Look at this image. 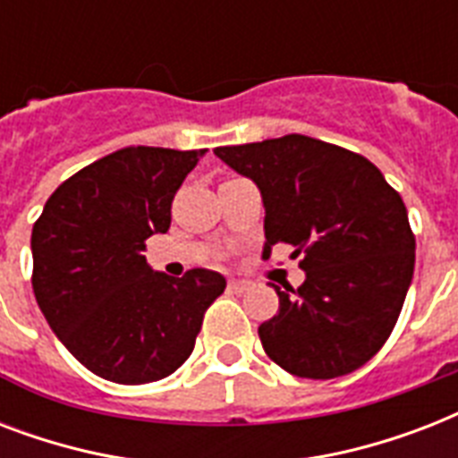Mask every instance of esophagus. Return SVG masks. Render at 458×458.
<instances>
[{"label": "esophagus", "mask_w": 458, "mask_h": 458, "mask_svg": "<svg viewBox=\"0 0 458 458\" xmlns=\"http://www.w3.org/2000/svg\"><path fill=\"white\" fill-rule=\"evenodd\" d=\"M228 287L233 290V293L242 294V293H247V290H251V283L250 280H230Z\"/></svg>", "instance_id": "esophagus-1"}]
</instances>
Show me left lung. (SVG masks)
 Wrapping results in <instances>:
<instances>
[{"mask_svg":"<svg viewBox=\"0 0 458 458\" xmlns=\"http://www.w3.org/2000/svg\"><path fill=\"white\" fill-rule=\"evenodd\" d=\"M221 161L257 182L264 254L293 247L306 280L278 293V313L259 326L264 352L297 377L330 380L380 352L404 306L416 237L399 192L361 154L285 135L216 147Z\"/></svg>","mask_w":458,"mask_h":458,"instance_id":"1","label":"left lung"}]
</instances>
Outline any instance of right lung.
I'll list each match as a JSON object with an SVG mask.
<instances>
[{
    "label": "right lung",
    "mask_w": 458,
    "mask_h": 458,
    "mask_svg": "<svg viewBox=\"0 0 458 458\" xmlns=\"http://www.w3.org/2000/svg\"><path fill=\"white\" fill-rule=\"evenodd\" d=\"M207 149L125 147L64 180L32 225V293L64 347L121 385L171 376L192 354L221 273H154L147 240Z\"/></svg>",
    "instance_id": "right-lung-1"
}]
</instances>
